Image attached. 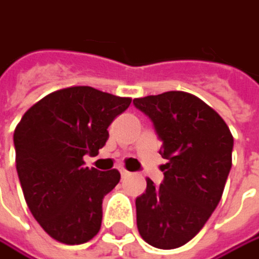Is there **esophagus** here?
<instances>
[{
    "mask_svg": "<svg viewBox=\"0 0 259 259\" xmlns=\"http://www.w3.org/2000/svg\"><path fill=\"white\" fill-rule=\"evenodd\" d=\"M120 173H121V177H126V176H129V171H127L126 168H123V167H120Z\"/></svg>",
    "mask_w": 259,
    "mask_h": 259,
    "instance_id": "esophagus-1",
    "label": "esophagus"
}]
</instances>
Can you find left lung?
Instances as JSON below:
<instances>
[{"label": "left lung", "instance_id": "obj_1", "mask_svg": "<svg viewBox=\"0 0 259 259\" xmlns=\"http://www.w3.org/2000/svg\"><path fill=\"white\" fill-rule=\"evenodd\" d=\"M161 139L164 180L136 198L138 230L146 243L175 249L199 233L217 208L232 168L233 136L198 97L170 91L133 99Z\"/></svg>", "mask_w": 259, "mask_h": 259}]
</instances>
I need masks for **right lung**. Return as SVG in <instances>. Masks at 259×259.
<instances>
[{"instance_id": "right-lung-1", "label": "right lung", "mask_w": 259, "mask_h": 259, "mask_svg": "<svg viewBox=\"0 0 259 259\" xmlns=\"http://www.w3.org/2000/svg\"><path fill=\"white\" fill-rule=\"evenodd\" d=\"M132 99L91 86L55 91L32 105L14 130L16 168L39 226L66 245L91 240L101 229L102 199L118 170L84 167L108 139V126Z\"/></svg>"}]
</instances>
